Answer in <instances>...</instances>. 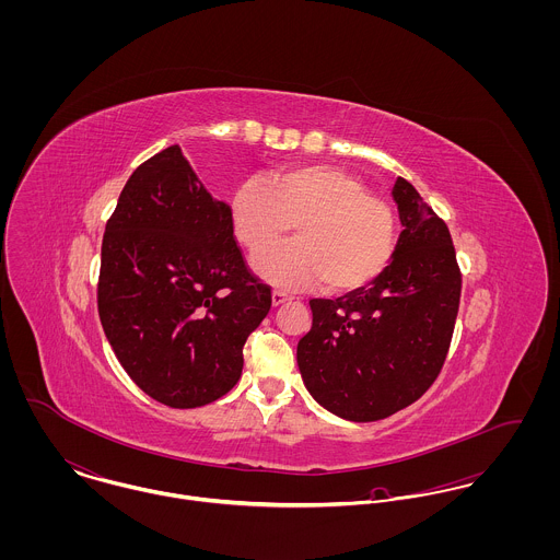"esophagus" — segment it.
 Returning <instances> with one entry per match:
<instances>
[{
	"label": "esophagus",
	"mask_w": 560,
	"mask_h": 560,
	"mask_svg": "<svg viewBox=\"0 0 560 560\" xmlns=\"http://www.w3.org/2000/svg\"><path fill=\"white\" fill-rule=\"evenodd\" d=\"M291 300V295H287V293H282V291H273L271 293V304L273 306H282V304H287Z\"/></svg>",
	"instance_id": "1"
}]
</instances>
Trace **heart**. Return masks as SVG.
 I'll return each instance as SVG.
<instances>
[{"mask_svg":"<svg viewBox=\"0 0 560 560\" xmlns=\"http://www.w3.org/2000/svg\"><path fill=\"white\" fill-rule=\"evenodd\" d=\"M229 215L235 240L249 252L296 224L295 244L264 248L252 258L258 278L289 291L319 284L331 295L362 291L386 271L397 247L395 209L355 174L323 163L284 167L269 180H243Z\"/></svg>","mask_w":560,"mask_h":560,"instance_id":"obj_1","label":"heart"}]
</instances>
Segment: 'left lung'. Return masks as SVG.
<instances>
[{
    "mask_svg": "<svg viewBox=\"0 0 560 560\" xmlns=\"http://www.w3.org/2000/svg\"><path fill=\"white\" fill-rule=\"evenodd\" d=\"M393 198L400 231L386 271L338 300H311L313 327L298 345L311 397L338 418L373 422L420 399L451 345L462 273L446 224L405 178Z\"/></svg>",
    "mask_w": 560,
    "mask_h": 560,
    "instance_id": "obj_1",
    "label": "left lung"
}]
</instances>
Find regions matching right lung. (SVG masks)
I'll use <instances>...</instances> for the list:
<instances>
[{
    "instance_id": "right-lung-1",
    "label": "right lung",
    "mask_w": 560,
    "mask_h": 560,
    "mask_svg": "<svg viewBox=\"0 0 560 560\" xmlns=\"http://www.w3.org/2000/svg\"><path fill=\"white\" fill-rule=\"evenodd\" d=\"M269 308L229 205L180 147L136 167L105 226L98 276V317L127 375L167 407L213 402L240 382L243 345Z\"/></svg>"
}]
</instances>
